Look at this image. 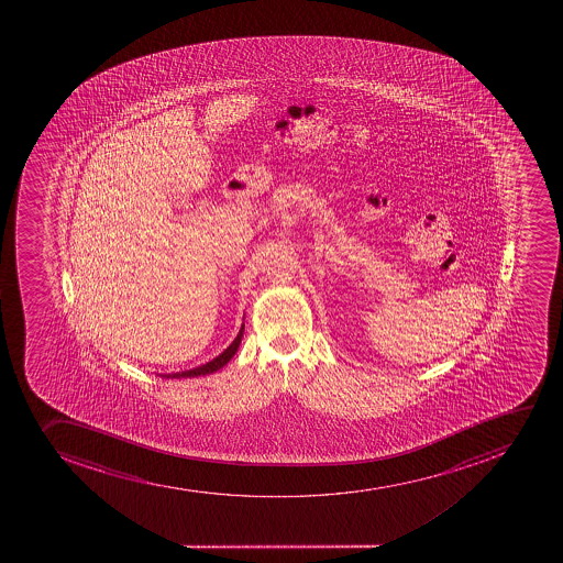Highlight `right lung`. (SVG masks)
<instances>
[{
  "label": "right lung",
  "mask_w": 563,
  "mask_h": 563,
  "mask_svg": "<svg viewBox=\"0 0 563 563\" xmlns=\"http://www.w3.org/2000/svg\"><path fill=\"white\" fill-rule=\"evenodd\" d=\"M242 334H244V327L240 329L236 340H234L220 356L214 357L212 362L206 363V365H201V367L192 368V371H185V373L168 374L167 378H195V376H206V374L217 373L218 368L228 365L229 360L234 356V352L239 351Z\"/></svg>",
  "instance_id": "1"
}]
</instances>
